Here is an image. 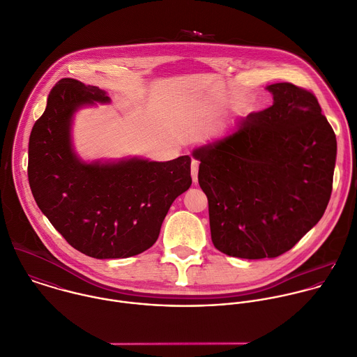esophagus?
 <instances>
[{"mask_svg": "<svg viewBox=\"0 0 357 357\" xmlns=\"http://www.w3.org/2000/svg\"><path fill=\"white\" fill-rule=\"evenodd\" d=\"M190 172H192V179L196 183L197 182V174H199V162L196 160H192L190 164Z\"/></svg>", "mask_w": 357, "mask_h": 357, "instance_id": "34e87169", "label": "esophagus"}]
</instances>
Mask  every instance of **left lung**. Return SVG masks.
I'll list each match as a JSON object with an SVG mask.
<instances>
[{
  "instance_id": "left-lung-1",
  "label": "left lung",
  "mask_w": 357,
  "mask_h": 357,
  "mask_svg": "<svg viewBox=\"0 0 357 357\" xmlns=\"http://www.w3.org/2000/svg\"><path fill=\"white\" fill-rule=\"evenodd\" d=\"M266 89L270 108L192 153L214 246L249 260L284 255L321 220L337 160V137L316 96L292 83Z\"/></svg>"
}]
</instances>
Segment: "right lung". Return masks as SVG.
<instances>
[{"label": "right lung", "instance_id": "1", "mask_svg": "<svg viewBox=\"0 0 357 357\" xmlns=\"http://www.w3.org/2000/svg\"><path fill=\"white\" fill-rule=\"evenodd\" d=\"M111 98L96 86L61 79L29 139V185L52 227L80 253L126 259L151 248L174 200L192 185L190 157L83 161L73 150L75 114Z\"/></svg>", "mask_w": 357, "mask_h": 357}]
</instances>
